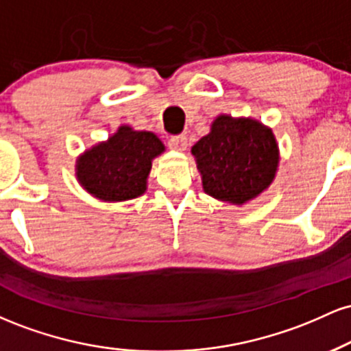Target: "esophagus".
I'll return each instance as SVG.
<instances>
[{"label": "esophagus", "instance_id": "1", "mask_svg": "<svg viewBox=\"0 0 351 351\" xmlns=\"http://www.w3.org/2000/svg\"><path fill=\"white\" fill-rule=\"evenodd\" d=\"M170 148L175 152H184L188 147V138L184 135H178V136H171L170 138Z\"/></svg>", "mask_w": 351, "mask_h": 351}]
</instances>
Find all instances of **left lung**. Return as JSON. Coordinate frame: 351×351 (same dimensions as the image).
Returning a JSON list of instances; mask_svg holds the SVG:
<instances>
[{"label":"left lung","instance_id":"left-lung-1","mask_svg":"<svg viewBox=\"0 0 351 351\" xmlns=\"http://www.w3.org/2000/svg\"><path fill=\"white\" fill-rule=\"evenodd\" d=\"M204 193L232 206L256 199L279 170L272 128L252 117L217 115L209 134L191 147Z\"/></svg>","mask_w":351,"mask_h":351}]
</instances>
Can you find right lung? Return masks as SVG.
Listing matches in <instances>:
<instances>
[{"label":"right lung","mask_w":351,"mask_h":351,"mask_svg":"<svg viewBox=\"0 0 351 351\" xmlns=\"http://www.w3.org/2000/svg\"><path fill=\"white\" fill-rule=\"evenodd\" d=\"M165 152L158 135L120 125L114 135L80 153L75 178L90 196L119 203L147 191L152 162Z\"/></svg>","instance_id":"1"}]
</instances>
